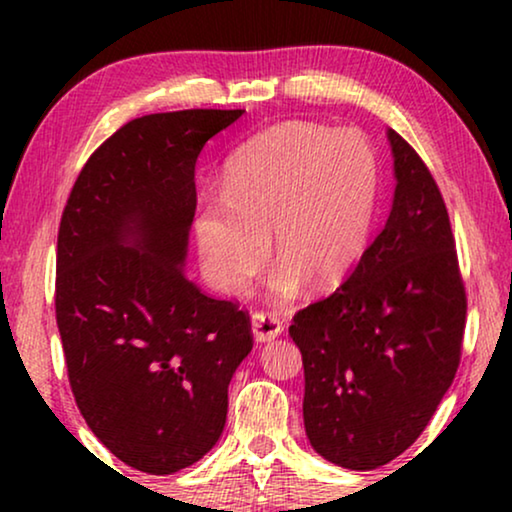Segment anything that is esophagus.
<instances>
[{"label":"esophagus","mask_w":512,"mask_h":512,"mask_svg":"<svg viewBox=\"0 0 512 512\" xmlns=\"http://www.w3.org/2000/svg\"><path fill=\"white\" fill-rule=\"evenodd\" d=\"M251 331H254L256 342H270L284 331L282 321L272 312H254L251 314Z\"/></svg>","instance_id":"34e87169"}]
</instances>
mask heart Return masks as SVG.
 <instances>
[{
	"label": "heart",
	"instance_id": "1",
	"mask_svg": "<svg viewBox=\"0 0 512 512\" xmlns=\"http://www.w3.org/2000/svg\"><path fill=\"white\" fill-rule=\"evenodd\" d=\"M377 158L356 130L289 121L247 139L223 170V198L202 195L193 233L205 277L228 296L247 291L279 258L270 291L345 279L368 247L377 207Z\"/></svg>",
	"mask_w": 512,
	"mask_h": 512
}]
</instances>
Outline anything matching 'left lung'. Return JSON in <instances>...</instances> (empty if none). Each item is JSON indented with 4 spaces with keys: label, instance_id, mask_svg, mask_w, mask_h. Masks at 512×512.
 I'll return each instance as SVG.
<instances>
[{
    "label": "left lung",
    "instance_id": "1",
    "mask_svg": "<svg viewBox=\"0 0 512 512\" xmlns=\"http://www.w3.org/2000/svg\"><path fill=\"white\" fill-rule=\"evenodd\" d=\"M394 205L347 282L293 317L305 433L321 457L373 471L426 429L457 375L466 289L429 167L398 135Z\"/></svg>",
    "mask_w": 512,
    "mask_h": 512
}]
</instances>
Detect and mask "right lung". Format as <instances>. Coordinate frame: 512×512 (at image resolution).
Wrapping results in <instances>:
<instances>
[{
	"label": "right lung",
	"mask_w": 512,
	"mask_h": 512,
	"mask_svg": "<svg viewBox=\"0 0 512 512\" xmlns=\"http://www.w3.org/2000/svg\"><path fill=\"white\" fill-rule=\"evenodd\" d=\"M244 109L125 123L83 165L58 230L55 319L83 419L123 464L170 475L226 426L249 312L184 275L195 160Z\"/></svg>",
	"instance_id": "obj_1"
}]
</instances>
